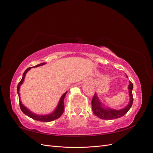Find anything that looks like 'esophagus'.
Segmentation results:
<instances>
[{"label": "esophagus", "instance_id": "esophagus-1", "mask_svg": "<svg viewBox=\"0 0 153 153\" xmlns=\"http://www.w3.org/2000/svg\"><path fill=\"white\" fill-rule=\"evenodd\" d=\"M90 81V80H87V82H89Z\"/></svg>", "mask_w": 153, "mask_h": 153}]
</instances>
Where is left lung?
<instances>
[{"instance_id":"left-lung-1","label":"left lung","mask_w":153,"mask_h":153,"mask_svg":"<svg viewBox=\"0 0 153 153\" xmlns=\"http://www.w3.org/2000/svg\"><path fill=\"white\" fill-rule=\"evenodd\" d=\"M129 84L128 85V91L129 101L128 104L122 109L115 110L114 108L107 107V106H106L104 104L101 103L98 95H97L96 93H95L93 96V98L92 100V112H93L96 116L98 117L101 119L112 120L121 117L128 112V110L131 107L133 101L132 94L133 85L131 82H129Z\"/></svg>"}]
</instances>
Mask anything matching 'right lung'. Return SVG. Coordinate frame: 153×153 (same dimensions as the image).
<instances>
[{"label":"right lung","instance_id":"add662e5","mask_svg":"<svg viewBox=\"0 0 153 153\" xmlns=\"http://www.w3.org/2000/svg\"><path fill=\"white\" fill-rule=\"evenodd\" d=\"M45 64H46L45 62L41 63V64H38V65H36L35 66H33L32 68H36V67H38V66H43V65H45ZM31 68H32V67L27 68L26 70L25 71L24 74H23V76H22L21 81L19 82V84H18V85L17 86V92H18V98H19V102H20V108H21L23 113L25 114L26 115H27V116H29V117L36 120V121H42V122L52 121H53V120L57 119L59 117H61V115L63 114L64 110V97H65L68 91H66L65 93H64L62 95V96L61 97V98H60V100H59V101L57 107L55 108V109L53 111L52 113H50L49 114H47V115H38V114H34L32 112H31L30 110H29L28 108L26 107V106H25L24 105L22 104L21 100H20V86L22 85L23 82H24V81L26 73L28 72Z\"/></svg>","mask_w":153,"mask_h":153}]
</instances>
